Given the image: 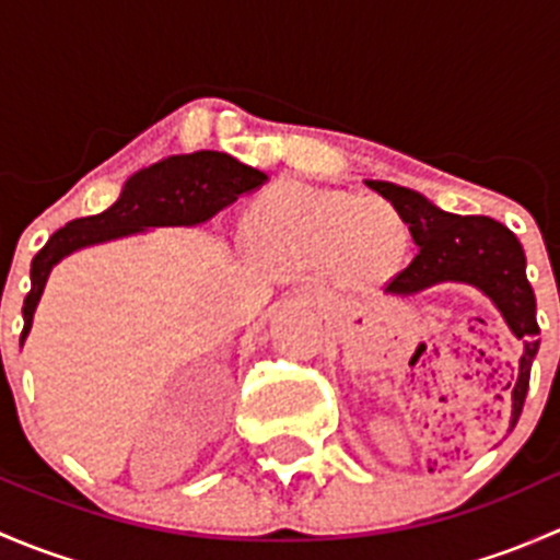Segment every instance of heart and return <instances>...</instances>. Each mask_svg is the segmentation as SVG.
Segmentation results:
<instances>
[{"label": "heart", "mask_w": 560, "mask_h": 560, "mask_svg": "<svg viewBox=\"0 0 560 560\" xmlns=\"http://www.w3.org/2000/svg\"><path fill=\"white\" fill-rule=\"evenodd\" d=\"M248 238L262 262L284 273L332 265L343 279H374L404 257L409 230L387 202L290 180L254 202Z\"/></svg>", "instance_id": "1"}]
</instances>
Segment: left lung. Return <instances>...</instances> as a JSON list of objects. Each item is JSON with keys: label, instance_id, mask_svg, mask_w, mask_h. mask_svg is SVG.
I'll use <instances>...</instances> for the list:
<instances>
[{"label": "left lung", "instance_id": "obj_1", "mask_svg": "<svg viewBox=\"0 0 560 560\" xmlns=\"http://www.w3.org/2000/svg\"><path fill=\"white\" fill-rule=\"evenodd\" d=\"M398 217L409 224L417 254L404 270L385 284L393 295H415L439 281H463L482 290L504 314L506 325L523 338L521 374L512 389V428L521 417L525 393H528L530 363L536 358V298L525 279V254L512 230L490 217H457L428 202L417 191L404 186L369 180Z\"/></svg>", "mask_w": 560, "mask_h": 560}]
</instances>
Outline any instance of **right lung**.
I'll return each instance as SVG.
<instances>
[{
    "mask_svg": "<svg viewBox=\"0 0 560 560\" xmlns=\"http://www.w3.org/2000/svg\"><path fill=\"white\" fill-rule=\"evenodd\" d=\"M268 175L244 165L222 151H197V154L171 156L165 162L135 173L124 186L121 197L97 217L72 219L56 230L32 259V290L24 298V330L32 327V314L43 295L50 268L81 246L103 244L118 235L140 233L145 228L167 224H200L238 200L246 191L257 189Z\"/></svg>",
    "mask_w": 560,
    "mask_h": 560,
    "instance_id": "obj_1",
    "label": "right lung"
}]
</instances>
